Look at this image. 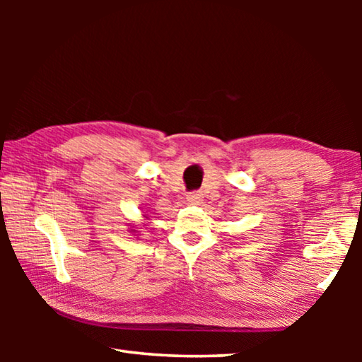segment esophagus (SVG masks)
<instances>
[{
  "label": "esophagus",
  "mask_w": 362,
  "mask_h": 362,
  "mask_svg": "<svg viewBox=\"0 0 362 362\" xmlns=\"http://www.w3.org/2000/svg\"><path fill=\"white\" fill-rule=\"evenodd\" d=\"M187 201L192 204H198L201 201V193L199 192H189L187 194Z\"/></svg>",
  "instance_id": "34e87169"
}]
</instances>
